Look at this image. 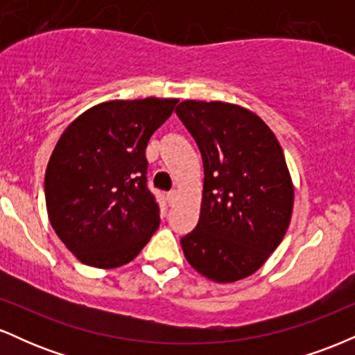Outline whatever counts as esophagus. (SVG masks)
Masks as SVG:
<instances>
[{
    "label": "esophagus",
    "instance_id": "obj_1",
    "mask_svg": "<svg viewBox=\"0 0 355 355\" xmlns=\"http://www.w3.org/2000/svg\"><path fill=\"white\" fill-rule=\"evenodd\" d=\"M177 197H178V193H177V191L173 190V191H170L168 195H166V200H168L170 205H173V203L177 202Z\"/></svg>",
    "mask_w": 355,
    "mask_h": 355
}]
</instances>
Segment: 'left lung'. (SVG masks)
<instances>
[{
  "mask_svg": "<svg viewBox=\"0 0 355 355\" xmlns=\"http://www.w3.org/2000/svg\"><path fill=\"white\" fill-rule=\"evenodd\" d=\"M175 113L197 141L205 175L183 254L207 279L237 282L267 262L291 223L294 183L284 150L266 121L239 105L185 100Z\"/></svg>",
  "mask_w": 355,
  "mask_h": 355,
  "instance_id": "8db88e82",
  "label": "left lung"
}]
</instances>
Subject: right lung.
Instances as JSON below:
<instances>
[{
	"label": "right lung",
	"mask_w": 355,
	"mask_h": 355,
	"mask_svg": "<svg viewBox=\"0 0 355 355\" xmlns=\"http://www.w3.org/2000/svg\"><path fill=\"white\" fill-rule=\"evenodd\" d=\"M177 103L153 96L105 101L61 133L44 173L48 218L85 266L132 262L160 225L146 189L145 150Z\"/></svg>",
	"instance_id": "add662e5"
}]
</instances>
